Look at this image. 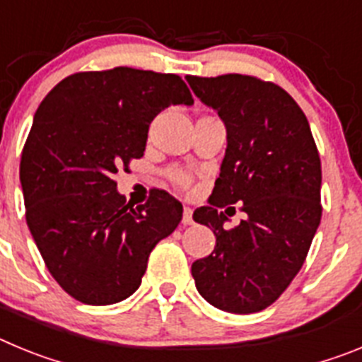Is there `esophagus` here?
Listing matches in <instances>:
<instances>
[{"label":"esophagus","mask_w":362,"mask_h":362,"mask_svg":"<svg viewBox=\"0 0 362 362\" xmlns=\"http://www.w3.org/2000/svg\"><path fill=\"white\" fill-rule=\"evenodd\" d=\"M194 219H192V209L190 206H185L183 209V225H192Z\"/></svg>","instance_id":"esophagus-1"}]
</instances>
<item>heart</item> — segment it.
<instances>
[{
	"label": "heart",
	"instance_id": "obj_1",
	"mask_svg": "<svg viewBox=\"0 0 362 362\" xmlns=\"http://www.w3.org/2000/svg\"><path fill=\"white\" fill-rule=\"evenodd\" d=\"M170 179L179 188H188V185H190V175H188L187 172L179 170V168L170 172Z\"/></svg>",
	"mask_w": 362,
	"mask_h": 362
}]
</instances>
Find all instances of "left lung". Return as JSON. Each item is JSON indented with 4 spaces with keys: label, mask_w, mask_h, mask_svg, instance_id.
I'll return each instance as SVG.
<instances>
[{
    "label": "left lung",
    "mask_w": 362,
    "mask_h": 362,
    "mask_svg": "<svg viewBox=\"0 0 362 362\" xmlns=\"http://www.w3.org/2000/svg\"><path fill=\"white\" fill-rule=\"evenodd\" d=\"M187 81L216 108L228 139L210 206L194 212L212 228L216 248L192 264V276L216 308L261 312L288 288L321 223L317 146L305 112L276 83L243 74ZM235 202L247 219L225 229L220 209Z\"/></svg>",
    "instance_id": "obj_1"
}]
</instances>
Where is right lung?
Listing matches in <instances>:
<instances>
[{
    "label": "right lung",
    "instance_id": "1",
    "mask_svg": "<svg viewBox=\"0 0 362 362\" xmlns=\"http://www.w3.org/2000/svg\"><path fill=\"white\" fill-rule=\"evenodd\" d=\"M177 74L116 66L76 72L45 95L19 163L25 217L57 284L85 305L132 296L148 255L183 217L165 190L134 206L114 175L143 158L148 127L170 105H192Z\"/></svg>",
    "mask_w": 362,
    "mask_h": 362
}]
</instances>
